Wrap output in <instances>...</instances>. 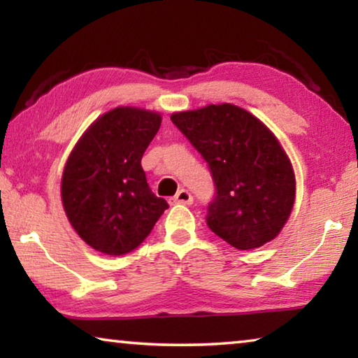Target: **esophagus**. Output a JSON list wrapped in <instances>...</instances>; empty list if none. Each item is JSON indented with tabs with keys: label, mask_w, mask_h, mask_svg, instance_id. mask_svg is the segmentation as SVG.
Here are the masks:
<instances>
[{
	"label": "esophagus",
	"mask_w": 358,
	"mask_h": 358,
	"mask_svg": "<svg viewBox=\"0 0 358 358\" xmlns=\"http://www.w3.org/2000/svg\"><path fill=\"white\" fill-rule=\"evenodd\" d=\"M173 201L177 202V203H186V206H191V203H192V196H191L189 191L180 189L177 192V196L173 197Z\"/></svg>",
	"instance_id": "34e87169"
}]
</instances>
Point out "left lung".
I'll use <instances>...</instances> for the list:
<instances>
[{
    "label": "left lung",
    "instance_id": "1",
    "mask_svg": "<svg viewBox=\"0 0 358 358\" xmlns=\"http://www.w3.org/2000/svg\"><path fill=\"white\" fill-rule=\"evenodd\" d=\"M172 122L206 159L217 186L207 224L237 250L279 236L296 180L280 141L257 116L232 103L173 113Z\"/></svg>",
    "mask_w": 358,
    "mask_h": 358
}]
</instances>
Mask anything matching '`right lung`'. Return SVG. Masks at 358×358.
Returning a JSON list of instances; mask_svg holds the SVG:
<instances>
[{"label": "right lung", "mask_w": 358, "mask_h": 358, "mask_svg": "<svg viewBox=\"0 0 358 358\" xmlns=\"http://www.w3.org/2000/svg\"><path fill=\"white\" fill-rule=\"evenodd\" d=\"M162 116L117 106L95 119L78 140L62 175V203L81 239L119 257L143 242L169 203L146 183L141 157Z\"/></svg>", "instance_id": "right-lung-1"}]
</instances>
